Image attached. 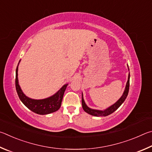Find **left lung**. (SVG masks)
Listing matches in <instances>:
<instances>
[{"label":"left lung","instance_id":"8db88e82","mask_svg":"<svg viewBox=\"0 0 152 152\" xmlns=\"http://www.w3.org/2000/svg\"><path fill=\"white\" fill-rule=\"evenodd\" d=\"M129 77H130V75L129 74L128 76V80H127V84H126V89H125L124 93L122 96L121 97L120 99H119L118 102H117L115 104H113V105H111V107L107 108V110H105L104 111H99V110H92V109H90L89 107H87L86 105V103L84 102V99L83 98V94H82V107H83V110L86 111V113L90 114L91 115H94V116H97V117H103V116H107L109 115H110L112 113H113L115 110H118V109L120 107V105L124 103V102L126 100V97L128 95V92H129Z\"/></svg>","mask_w":152,"mask_h":152}]
</instances>
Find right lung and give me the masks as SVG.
Masks as SVG:
<instances>
[{"mask_svg": "<svg viewBox=\"0 0 152 152\" xmlns=\"http://www.w3.org/2000/svg\"><path fill=\"white\" fill-rule=\"evenodd\" d=\"M18 66L16 69V78H15V86L17 94L19 97L21 102L23 103L26 107L33 111L34 113L39 114V115H46L50 113H53L57 111L60 108L61 102L63 97L66 86V84L58 91L57 94L53 95L52 97L44 99H32L26 96L23 94L18 82Z\"/></svg>", "mask_w": 152, "mask_h": 152, "instance_id": "right-lung-1", "label": "right lung"}]
</instances>
